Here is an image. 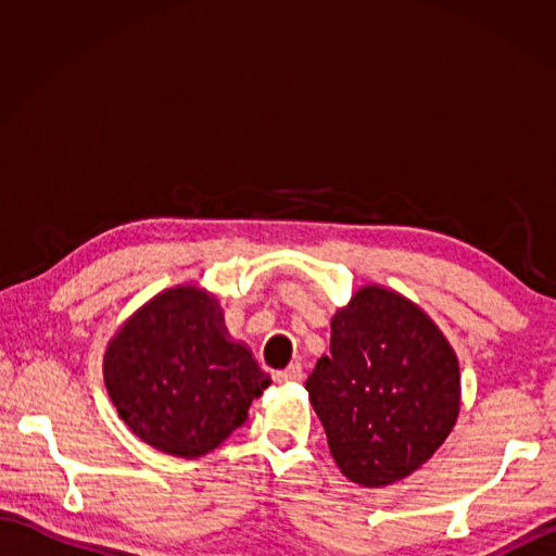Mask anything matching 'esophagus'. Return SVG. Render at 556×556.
<instances>
[{
    "label": "esophagus",
    "instance_id": "esophagus-1",
    "mask_svg": "<svg viewBox=\"0 0 556 556\" xmlns=\"http://www.w3.org/2000/svg\"><path fill=\"white\" fill-rule=\"evenodd\" d=\"M301 377H303V368H301V363H291L287 370L275 372V380H277L279 384H287V382H299Z\"/></svg>",
    "mask_w": 556,
    "mask_h": 556
}]
</instances>
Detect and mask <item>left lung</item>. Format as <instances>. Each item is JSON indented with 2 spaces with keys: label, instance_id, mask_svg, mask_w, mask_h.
Listing matches in <instances>:
<instances>
[{
  "label": "left lung",
  "instance_id": "obj_1",
  "mask_svg": "<svg viewBox=\"0 0 556 556\" xmlns=\"http://www.w3.org/2000/svg\"><path fill=\"white\" fill-rule=\"evenodd\" d=\"M305 389L341 473L382 488L410 476L452 432L458 361L418 305L365 287L334 315L329 356Z\"/></svg>",
  "mask_w": 556,
  "mask_h": 556
}]
</instances>
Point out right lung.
Here are the masks:
<instances>
[{"instance_id": "add662e5", "label": "right lung", "mask_w": 556, "mask_h": 556, "mask_svg": "<svg viewBox=\"0 0 556 556\" xmlns=\"http://www.w3.org/2000/svg\"><path fill=\"white\" fill-rule=\"evenodd\" d=\"M104 382L140 440L181 458L219 446L269 384L251 351L224 339L217 301L193 287L160 293L124 325Z\"/></svg>"}]
</instances>
